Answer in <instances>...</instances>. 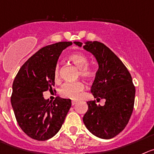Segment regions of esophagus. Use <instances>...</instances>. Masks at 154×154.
<instances>
[{
	"mask_svg": "<svg viewBox=\"0 0 154 154\" xmlns=\"http://www.w3.org/2000/svg\"><path fill=\"white\" fill-rule=\"evenodd\" d=\"M76 103H77V101H72V102H71V104H72V106H74Z\"/></svg>",
	"mask_w": 154,
	"mask_h": 154,
	"instance_id": "esophagus-1",
	"label": "esophagus"
}]
</instances>
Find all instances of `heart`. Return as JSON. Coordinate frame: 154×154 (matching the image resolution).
I'll use <instances>...</instances> for the list:
<instances>
[{"mask_svg": "<svg viewBox=\"0 0 154 154\" xmlns=\"http://www.w3.org/2000/svg\"><path fill=\"white\" fill-rule=\"evenodd\" d=\"M68 59L79 68V75L87 79H91L94 77L96 74V69L93 65L88 64V57L84 53H72L69 55ZM53 77L56 83L60 81V68L58 65L54 67ZM84 89V84L81 81L65 83L60 88L59 93L61 97L64 98L77 100L79 98Z\"/></svg>", "mask_w": 154, "mask_h": 154, "instance_id": "1", "label": "heart"}]
</instances>
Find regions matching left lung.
I'll list each match as a JSON object with an SVG mask.
<instances>
[{
  "mask_svg": "<svg viewBox=\"0 0 154 154\" xmlns=\"http://www.w3.org/2000/svg\"><path fill=\"white\" fill-rule=\"evenodd\" d=\"M74 43L80 47L83 45ZM84 48L96 57L99 64L91 93L97 101L105 99L106 102L103 106L97 105L95 100L87 102L88 110L83 121L95 136L111 139L128 123L134 109L135 87L125 65L103 43L87 42Z\"/></svg>",
  "mask_w": 154,
  "mask_h": 154,
  "instance_id": "obj_1",
  "label": "left lung"
}]
</instances>
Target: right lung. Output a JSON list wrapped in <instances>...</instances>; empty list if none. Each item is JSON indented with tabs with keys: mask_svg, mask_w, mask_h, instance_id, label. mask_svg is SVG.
<instances>
[{
	"mask_svg": "<svg viewBox=\"0 0 154 154\" xmlns=\"http://www.w3.org/2000/svg\"><path fill=\"white\" fill-rule=\"evenodd\" d=\"M71 45L60 42L42 48L23 64L14 80L11 101L16 119L34 140H46L55 135L71 106L69 99L57 97L51 103L43 97V92L52 91L54 87L53 72L61 51Z\"/></svg>",
	"mask_w": 154,
	"mask_h": 154,
	"instance_id": "right-lung-1",
	"label": "right lung"
}]
</instances>
